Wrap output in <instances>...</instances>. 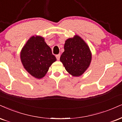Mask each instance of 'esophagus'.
<instances>
[{
	"label": "esophagus",
	"instance_id": "obj_1",
	"mask_svg": "<svg viewBox=\"0 0 122 122\" xmlns=\"http://www.w3.org/2000/svg\"><path fill=\"white\" fill-rule=\"evenodd\" d=\"M60 57H61V54H58V55H56V59L59 61L60 59Z\"/></svg>",
	"mask_w": 122,
	"mask_h": 122
}]
</instances>
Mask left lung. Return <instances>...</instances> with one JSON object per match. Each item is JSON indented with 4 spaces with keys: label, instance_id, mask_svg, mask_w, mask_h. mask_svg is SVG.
<instances>
[{
    "label": "left lung",
    "instance_id": "8db88e82",
    "mask_svg": "<svg viewBox=\"0 0 122 122\" xmlns=\"http://www.w3.org/2000/svg\"><path fill=\"white\" fill-rule=\"evenodd\" d=\"M64 51L60 61L68 72L74 77H79L86 71L92 61V52L89 47L80 36L65 41Z\"/></svg>",
    "mask_w": 122,
    "mask_h": 122
}]
</instances>
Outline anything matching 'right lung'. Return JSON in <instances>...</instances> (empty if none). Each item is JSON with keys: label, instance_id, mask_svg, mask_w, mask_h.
<instances>
[{"label": "right lung", "instance_id": "obj_1", "mask_svg": "<svg viewBox=\"0 0 122 122\" xmlns=\"http://www.w3.org/2000/svg\"><path fill=\"white\" fill-rule=\"evenodd\" d=\"M20 59L25 70L36 79L44 77L49 67L56 61L43 37L31 36L22 48Z\"/></svg>", "mask_w": 122, "mask_h": 122}]
</instances>
